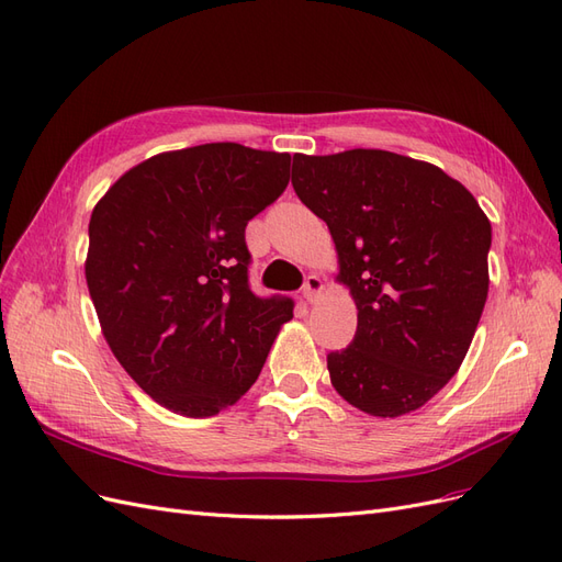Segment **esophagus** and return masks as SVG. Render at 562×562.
I'll use <instances>...</instances> for the list:
<instances>
[{
    "label": "esophagus",
    "mask_w": 562,
    "mask_h": 562,
    "mask_svg": "<svg viewBox=\"0 0 562 562\" xmlns=\"http://www.w3.org/2000/svg\"><path fill=\"white\" fill-rule=\"evenodd\" d=\"M322 289H324L322 278H317V276H307V278H305V282H303V289H301V296H303L307 303H313V301L322 294Z\"/></svg>",
    "instance_id": "1"
}]
</instances>
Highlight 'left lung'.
Here are the masks:
<instances>
[{
    "instance_id": "obj_1",
    "label": "left lung",
    "mask_w": 562,
    "mask_h": 562,
    "mask_svg": "<svg viewBox=\"0 0 562 562\" xmlns=\"http://www.w3.org/2000/svg\"><path fill=\"white\" fill-rule=\"evenodd\" d=\"M292 184L327 222L357 303L352 342L327 355L331 385L378 418L420 408L472 346L491 222L458 179L392 151L294 154Z\"/></svg>"
}]
</instances>
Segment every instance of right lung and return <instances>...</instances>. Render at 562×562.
<instances>
[{"label": "right lung", "instance_id": "add662e5", "mask_svg": "<svg viewBox=\"0 0 562 562\" xmlns=\"http://www.w3.org/2000/svg\"><path fill=\"white\" fill-rule=\"evenodd\" d=\"M289 154L235 142L158 154L90 214L86 282L102 334L154 402L210 418L255 385L294 317L257 296L245 228L289 184Z\"/></svg>", "mask_w": 562, "mask_h": 562}]
</instances>
